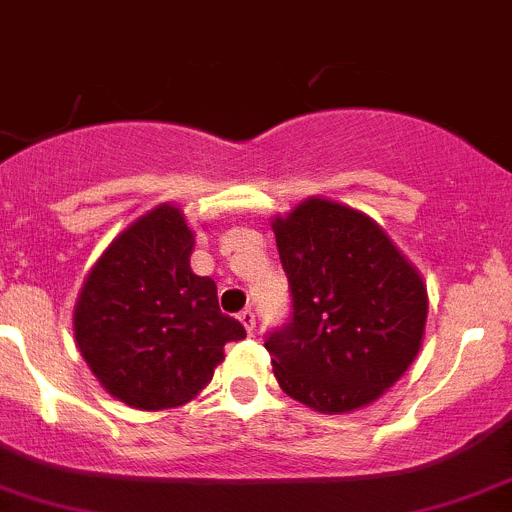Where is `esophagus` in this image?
I'll return each instance as SVG.
<instances>
[{
	"label": "esophagus",
	"mask_w": 512,
	"mask_h": 512,
	"mask_svg": "<svg viewBox=\"0 0 512 512\" xmlns=\"http://www.w3.org/2000/svg\"><path fill=\"white\" fill-rule=\"evenodd\" d=\"M238 321H241V324L246 326L248 334H253V329H256V314H253L251 309H243L241 314H238Z\"/></svg>",
	"instance_id": "1"
}]
</instances>
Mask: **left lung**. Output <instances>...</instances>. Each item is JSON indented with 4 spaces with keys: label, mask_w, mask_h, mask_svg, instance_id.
<instances>
[{
    "label": "left lung",
    "mask_w": 512,
    "mask_h": 512,
    "mask_svg": "<svg viewBox=\"0 0 512 512\" xmlns=\"http://www.w3.org/2000/svg\"><path fill=\"white\" fill-rule=\"evenodd\" d=\"M271 228L294 309L264 344L276 382L324 415L369 405L422 347L420 271L382 226L344 203L311 196Z\"/></svg>",
    "instance_id": "1"
}]
</instances>
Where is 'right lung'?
<instances>
[{"label":"right lung","instance_id":"obj_1","mask_svg":"<svg viewBox=\"0 0 512 512\" xmlns=\"http://www.w3.org/2000/svg\"><path fill=\"white\" fill-rule=\"evenodd\" d=\"M193 231L160 203L130 223L87 274L72 316L97 382L135 410L186 405L213 379L223 347L246 337L221 314L216 281L191 271Z\"/></svg>","mask_w":512,"mask_h":512}]
</instances>
